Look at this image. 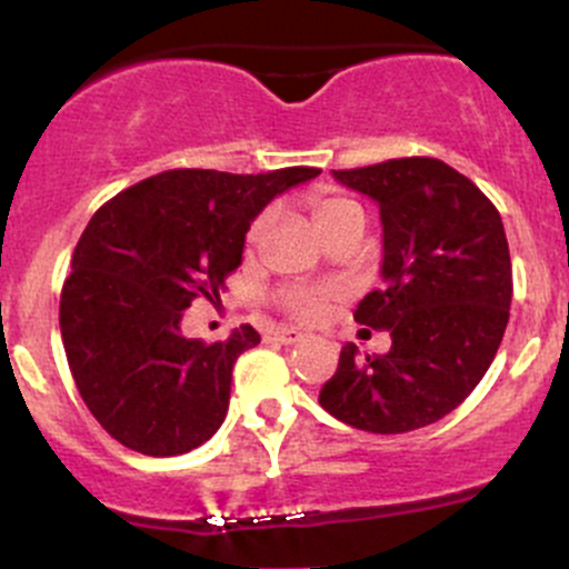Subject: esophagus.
<instances>
[{
  "mask_svg": "<svg viewBox=\"0 0 569 569\" xmlns=\"http://www.w3.org/2000/svg\"><path fill=\"white\" fill-rule=\"evenodd\" d=\"M263 338L272 343H300L302 338H306V332H300L297 327H274V330H269Z\"/></svg>",
  "mask_w": 569,
  "mask_h": 569,
  "instance_id": "obj_1",
  "label": "esophagus"
}]
</instances>
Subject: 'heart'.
<instances>
[{"label": "heart", "instance_id": "heart-1", "mask_svg": "<svg viewBox=\"0 0 569 569\" xmlns=\"http://www.w3.org/2000/svg\"><path fill=\"white\" fill-rule=\"evenodd\" d=\"M355 209H358V203H352V200L343 198V194H336V192L313 194V217H317L319 226H325V222L336 220V217L347 214V211H355ZM267 222H269V211L252 222L250 242L261 239V233L267 231ZM336 295L338 291L330 289V286H291V289H286L283 295H280V306H283L289 313H295L297 319L311 321L321 317L327 302H330Z\"/></svg>", "mask_w": 569, "mask_h": 569}]
</instances>
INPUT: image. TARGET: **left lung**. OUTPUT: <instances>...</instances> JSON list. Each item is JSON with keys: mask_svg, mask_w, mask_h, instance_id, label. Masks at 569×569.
<instances>
[{"mask_svg": "<svg viewBox=\"0 0 569 569\" xmlns=\"http://www.w3.org/2000/svg\"><path fill=\"white\" fill-rule=\"evenodd\" d=\"M332 178L380 206L382 289L355 319L391 332L388 355L347 343L319 405L375 435L429 427L460 407L498 352L512 302L501 214L440 159H388Z\"/></svg>", "mask_w": 569, "mask_h": 569, "instance_id": "8db88e82", "label": "left lung"}]
</instances>
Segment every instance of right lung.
Returning a JSON list of instances; mask_svg holds the SVG:
<instances>
[{
  "instance_id": "right-lung-1",
  "label": "right lung",
  "mask_w": 569,
  "mask_h": 569,
  "mask_svg": "<svg viewBox=\"0 0 569 569\" xmlns=\"http://www.w3.org/2000/svg\"><path fill=\"white\" fill-rule=\"evenodd\" d=\"M319 173L168 170L96 211L62 286L60 332L84 405L118 443L176 457L220 429L233 363L261 336L242 325L228 341L187 338L183 311L220 297L267 203Z\"/></svg>"
}]
</instances>
